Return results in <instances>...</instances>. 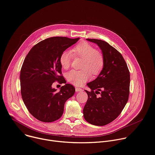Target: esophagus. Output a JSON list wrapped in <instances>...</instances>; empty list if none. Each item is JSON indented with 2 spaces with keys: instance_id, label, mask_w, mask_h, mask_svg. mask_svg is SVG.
I'll list each match as a JSON object with an SVG mask.
<instances>
[{
  "instance_id": "1",
  "label": "esophagus",
  "mask_w": 155,
  "mask_h": 155,
  "mask_svg": "<svg viewBox=\"0 0 155 155\" xmlns=\"http://www.w3.org/2000/svg\"><path fill=\"white\" fill-rule=\"evenodd\" d=\"M75 90H76V92H81V91H82V89L79 88V87H76Z\"/></svg>"
}]
</instances>
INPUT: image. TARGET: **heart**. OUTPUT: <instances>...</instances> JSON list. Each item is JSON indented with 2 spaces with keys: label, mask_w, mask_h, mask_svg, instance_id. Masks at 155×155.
<instances>
[{
  "label": "heart",
  "mask_w": 155,
  "mask_h": 155,
  "mask_svg": "<svg viewBox=\"0 0 155 155\" xmlns=\"http://www.w3.org/2000/svg\"><path fill=\"white\" fill-rule=\"evenodd\" d=\"M74 57L82 58L79 70H71L67 73L66 77L69 82L81 86L91 77V74L97 76L100 73L105 64V58L101 51L97 50L91 44L82 42L76 45L73 50ZM73 54L70 50H64L60 56V63L64 70L70 66Z\"/></svg>",
  "instance_id": "obj_1"
}]
</instances>
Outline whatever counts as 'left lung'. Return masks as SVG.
Returning <instances> with one entry per match:
<instances>
[{
	"mask_svg": "<svg viewBox=\"0 0 155 155\" xmlns=\"http://www.w3.org/2000/svg\"><path fill=\"white\" fill-rule=\"evenodd\" d=\"M102 50L105 64L98 77L87 84L88 99L83 109L85 121L95 126H105L121 114L129 99L130 73L121 54L105 41L87 39ZM98 94L100 96H97Z\"/></svg>",
	"mask_w": 155,
	"mask_h": 155,
	"instance_id": "8db88e82",
	"label": "left lung"
}]
</instances>
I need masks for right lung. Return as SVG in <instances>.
Masks as SVG:
<instances>
[{"label":"right lung","mask_w":155,"mask_h":155,"mask_svg":"<svg viewBox=\"0 0 155 155\" xmlns=\"http://www.w3.org/2000/svg\"><path fill=\"white\" fill-rule=\"evenodd\" d=\"M79 39L47 38L33 46L23 61L20 71L22 99L29 113L42 122L60 119L65 102L74 94L73 85L66 84L62 76L60 56ZM56 80L65 84L58 92L51 87Z\"/></svg>","instance_id":"add662e5"}]
</instances>
